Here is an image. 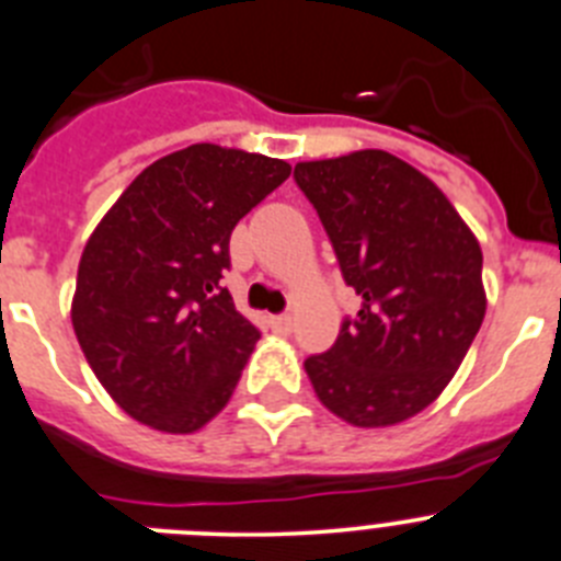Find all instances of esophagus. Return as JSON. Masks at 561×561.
I'll return each mask as SVG.
<instances>
[{"mask_svg":"<svg viewBox=\"0 0 561 561\" xmlns=\"http://www.w3.org/2000/svg\"><path fill=\"white\" fill-rule=\"evenodd\" d=\"M270 323H272V329L277 331V334H289V331H291V317H289V314L272 317Z\"/></svg>","mask_w":561,"mask_h":561,"instance_id":"1","label":"esophagus"}]
</instances>
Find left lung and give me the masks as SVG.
<instances>
[{
	"label": "left lung",
	"instance_id": "obj_1",
	"mask_svg": "<svg viewBox=\"0 0 561 561\" xmlns=\"http://www.w3.org/2000/svg\"><path fill=\"white\" fill-rule=\"evenodd\" d=\"M297 187L362 306L306 359L317 399L354 427H393L447 388L485 314L483 252L424 173L379 148L297 162Z\"/></svg>",
	"mask_w": 561,
	"mask_h": 561
}]
</instances>
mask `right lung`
Returning a JSON list of instances; mask_svg holds the SVG:
<instances>
[{
    "label": "right lung",
    "instance_id": "obj_1",
    "mask_svg": "<svg viewBox=\"0 0 561 561\" xmlns=\"http://www.w3.org/2000/svg\"><path fill=\"white\" fill-rule=\"evenodd\" d=\"M289 173L196 142L151 162L89 236L72 329L106 393L146 427L196 433L230 401L261 336L221 286L230 232Z\"/></svg>",
    "mask_w": 561,
    "mask_h": 561
}]
</instances>
